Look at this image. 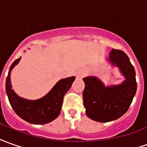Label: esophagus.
<instances>
[{"label": "esophagus", "mask_w": 147, "mask_h": 147, "mask_svg": "<svg viewBox=\"0 0 147 147\" xmlns=\"http://www.w3.org/2000/svg\"><path fill=\"white\" fill-rule=\"evenodd\" d=\"M84 71H78L76 77H77V78H82L83 76H84Z\"/></svg>", "instance_id": "1"}]
</instances>
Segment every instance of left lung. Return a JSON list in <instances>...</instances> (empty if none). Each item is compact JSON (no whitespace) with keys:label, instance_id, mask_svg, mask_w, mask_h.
Segmentation results:
<instances>
[{"label":"left lung","instance_id":"8db88e82","mask_svg":"<svg viewBox=\"0 0 147 147\" xmlns=\"http://www.w3.org/2000/svg\"><path fill=\"white\" fill-rule=\"evenodd\" d=\"M107 61L119 68L125 77L121 84L105 86L100 79L91 76L83 79L85 88L83 92L84 105L87 116L98 122H109L124 115L136 94L135 70L125 53L113 49Z\"/></svg>","mask_w":147,"mask_h":147}]
</instances>
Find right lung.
Returning a JSON list of instances; mask_svg holds the SVG:
<instances>
[{
	"label": "right lung",
	"instance_id": "right-lung-1",
	"mask_svg": "<svg viewBox=\"0 0 147 147\" xmlns=\"http://www.w3.org/2000/svg\"><path fill=\"white\" fill-rule=\"evenodd\" d=\"M21 57L12 63L5 82V91L11 106L22 119L35 125L47 124L59 117L64 95L69 90L76 77L65 78L57 82L52 89L42 98L27 100L16 94L11 85V71L20 62Z\"/></svg>",
	"mask_w": 147,
	"mask_h": 147
}]
</instances>
